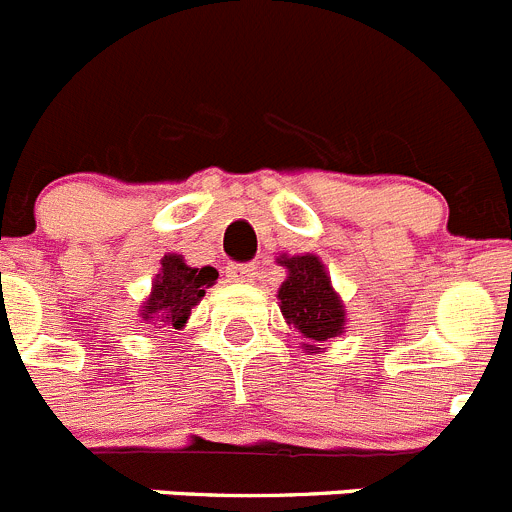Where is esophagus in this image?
<instances>
[{
	"mask_svg": "<svg viewBox=\"0 0 512 512\" xmlns=\"http://www.w3.org/2000/svg\"><path fill=\"white\" fill-rule=\"evenodd\" d=\"M227 275L234 283H255L257 267L252 262H234V265L227 267Z\"/></svg>",
	"mask_w": 512,
	"mask_h": 512,
	"instance_id": "1",
	"label": "esophagus"
}]
</instances>
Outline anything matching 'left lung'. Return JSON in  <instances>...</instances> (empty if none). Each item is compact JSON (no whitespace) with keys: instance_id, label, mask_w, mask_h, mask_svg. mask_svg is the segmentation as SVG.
Wrapping results in <instances>:
<instances>
[{"instance_id":"left-lung-1","label":"left lung","mask_w":512,"mask_h":512,"mask_svg":"<svg viewBox=\"0 0 512 512\" xmlns=\"http://www.w3.org/2000/svg\"><path fill=\"white\" fill-rule=\"evenodd\" d=\"M280 265L288 270L278 290L280 311L288 326L306 339L308 352H319L321 344L344 334L347 311L336 296L324 262L316 255H280Z\"/></svg>"}]
</instances>
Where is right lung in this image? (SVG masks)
Segmentation results:
<instances>
[{
    "label": "right lung",
    "mask_w": 512,
    "mask_h": 512,
    "mask_svg": "<svg viewBox=\"0 0 512 512\" xmlns=\"http://www.w3.org/2000/svg\"><path fill=\"white\" fill-rule=\"evenodd\" d=\"M160 273L155 275L153 290L142 303V324H155V331L183 329L191 316V308L199 306L206 288L216 283L219 273L214 267H191L181 255H165L160 260Z\"/></svg>",
    "instance_id": "right-lung-1"
}]
</instances>
